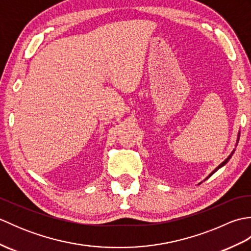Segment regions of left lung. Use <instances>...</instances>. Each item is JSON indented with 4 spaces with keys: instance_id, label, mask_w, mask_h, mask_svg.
Instances as JSON below:
<instances>
[{
    "instance_id": "obj_1",
    "label": "left lung",
    "mask_w": 251,
    "mask_h": 251,
    "mask_svg": "<svg viewBox=\"0 0 251 251\" xmlns=\"http://www.w3.org/2000/svg\"><path fill=\"white\" fill-rule=\"evenodd\" d=\"M231 156H232V155H230V156H228V157H227V158L226 159V161H225V162H223V163H222L221 165H219V166H218V168H216V169H215V172H217V170H218V169H219L220 167H222V166H223V165H226V163L228 162V159H230V158H231ZM215 172H214V173H215ZM214 173H212V174H214ZM212 174H211V175H212ZM211 175H210V176H211Z\"/></svg>"
}]
</instances>
